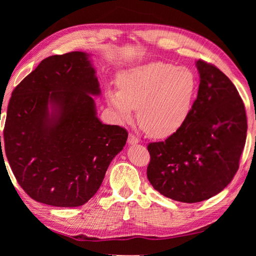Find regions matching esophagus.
<instances>
[{
	"mask_svg": "<svg viewBox=\"0 0 256 256\" xmlns=\"http://www.w3.org/2000/svg\"><path fill=\"white\" fill-rule=\"evenodd\" d=\"M128 143L131 144V145H135V144L140 143V140L136 136H135V135L130 134L128 135Z\"/></svg>",
	"mask_w": 256,
	"mask_h": 256,
	"instance_id": "obj_1",
	"label": "esophagus"
}]
</instances>
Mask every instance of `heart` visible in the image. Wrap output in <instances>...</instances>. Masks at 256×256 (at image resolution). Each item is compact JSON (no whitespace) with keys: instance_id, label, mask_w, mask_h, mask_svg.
Wrapping results in <instances>:
<instances>
[{"instance_id":"b5f03b06","label":"heart","mask_w":256,"mask_h":256,"mask_svg":"<svg viewBox=\"0 0 256 256\" xmlns=\"http://www.w3.org/2000/svg\"><path fill=\"white\" fill-rule=\"evenodd\" d=\"M118 90L108 88L106 101L121 121L132 118L150 136L164 138L180 130L192 111L198 79L186 67L152 62L128 69L118 78Z\"/></svg>"}]
</instances>
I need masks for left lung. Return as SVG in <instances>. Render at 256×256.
<instances>
[{
  "label": "left lung",
  "mask_w": 256,
  "mask_h": 256,
  "mask_svg": "<svg viewBox=\"0 0 256 256\" xmlns=\"http://www.w3.org/2000/svg\"><path fill=\"white\" fill-rule=\"evenodd\" d=\"M196 66L200 84L187 122L164 142L148 146L152 186L187 204L214 197L231 182L248 130L246 108L232 81L201 59Z\"/></svg>",
  "instance_id": "obj_1"
}]
</instances>
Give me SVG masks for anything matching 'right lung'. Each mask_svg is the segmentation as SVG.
<instances>
[{"label": "right lung", "instance_id": "add662e5", "mask_svg": "<svg viewBox=\"0 0 256 256\" xmlns=\"http://www.w3.org/2000/svg\"><path fill=\"white\" fill-rule=\"evenodd\" d=\"M100 94L96 70L82 52L44 59L14 89L4 148L30 198L70 208L88 202L100 188L128 140L126 130L98 118L90 94Z\"/></svg>", "mask_w": 256, "mask_h": 256}]
</instances>
